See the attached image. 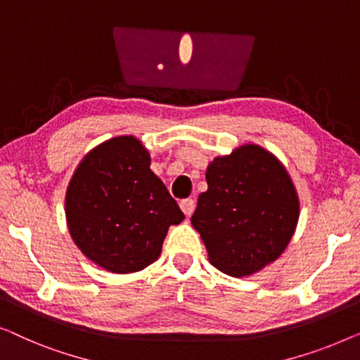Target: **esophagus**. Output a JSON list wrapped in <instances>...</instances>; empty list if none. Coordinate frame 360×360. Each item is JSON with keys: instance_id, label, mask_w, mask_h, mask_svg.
Returning <instances> with one entry per match:
<instances>
[{"instance_id": "1", "label": "esophagus", "mask_w": 360, "mask_h": 360, "mask_svg": "<svg viewBox=\"0 0 360 360\" xmlns=\"http://www.w3.org/2000/svg\"><path fill=\"white\" fill-rule=\"evenodd\" d=\"M180 208H181V211H184V213H185V216H190V214L195 211V201L190 200V198L181 200V201H180Z\"/></svg>"}]
</instances>
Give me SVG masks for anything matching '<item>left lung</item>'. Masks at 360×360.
Masks as SVG:
<instances>
[{
	"label": "left lung",
	"instance_id": "obj_1",
	"mask_svg": "<svg viewBox=\"0 0 360 360\" xmlns=\"http://www.w3.org/2000/svg\"><path fill=\"white\" fill-rule=\"evenodd\" d=\"M208 190L198 196L191 226L208 260L231 277H249L288 248L300 198L285 165L264 147L243 144L206 167Z\"/></svg>",
	"mask_w": 360,
	"mask_h": 360
}]
</instances>
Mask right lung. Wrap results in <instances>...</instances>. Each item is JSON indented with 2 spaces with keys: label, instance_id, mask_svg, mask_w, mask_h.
I'll list each match as a JSON object with an SVG mask.
<instances>
[{
  "label": "right lung",
  "instance_id": "add662e5",
  "mask_svg": "<svg viewBox=\"0 0 360 360\" xmlns=\"http://www.w3.org/2000/svg\"><path fill=\"white\" fill-rule=\"evenodd\" d=\"M65 218L80 252L111 274H134L159 259L172 224L185 219L150 154L134 136L93 147L65 191Z\"/></svg>",
  "mask_w": 360,
  "mask_h": 360
}]
</instances>
